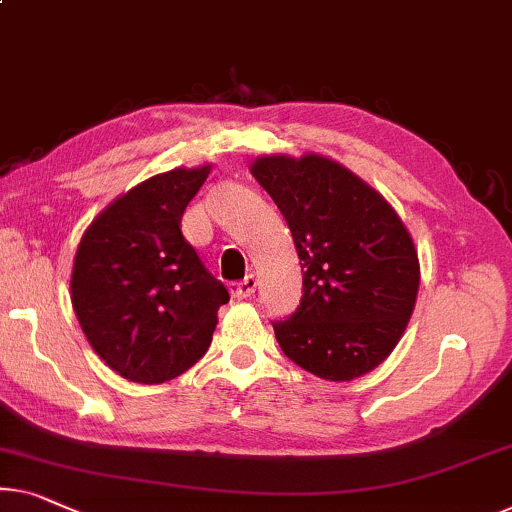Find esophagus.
<instances>
[{
	"mask_svg": "<svg viewBox=\"0 0 512 512\" xmlns=\"http://www.w3.org/2000/svg\"><path fill=\"white\" fill-rule=\"evenodd\" d=\"M257 289V278L250 273V276H246L243 280H236V282H230V292L234 299H250V296L255 294Z\"/></svg>",
	"mask_w": 512,
	"mask_h": 512,
	"instance_id": "obj_1",
	"label": "esophagus"
}]
</instances>
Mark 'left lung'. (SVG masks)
<instances>
[{
	"mask_svg": "<svg viewBox=\"0 0 512 512\" xmlns=\"http://www.w3.org/2000/svg\"><path fill=\"white\" fill-rule=\"evenodd\" d=\"M292 232L301 305L273 322L282 352L329 381L375 370L416 305L421 266L395 209L331 158L262 156L250 165Z\"/></svg>",
	"mask_w": 512,
	"mask_h": 512,
	"instance_id": "left-lung-1",
	"label": "left lung"
}]
</instances>
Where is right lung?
Returning a JSON list of instances; mask_svg holds the SVG:
<instances>
[{"label": "right lung", "instance_id": "add662e5", "mask_svg": "<svg viewBox=\"0 0 512 512\" xmlns=\"http://www.w3.org/2000/svg\"><path fill=\"white\" fill-rule=\"evenodd\" d=\"M209 172L177 167L137 183L82 234L75 317L94 352L128 381L163 384L195 365L230 301L181 234L183 211Z\"/></svg>", "mask_w": 512, "mask_h": 512}]
</instances>
